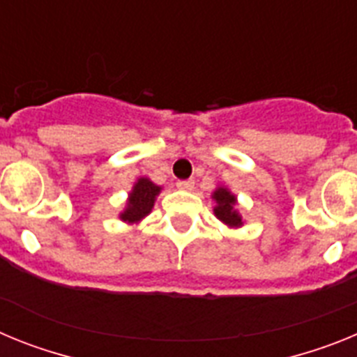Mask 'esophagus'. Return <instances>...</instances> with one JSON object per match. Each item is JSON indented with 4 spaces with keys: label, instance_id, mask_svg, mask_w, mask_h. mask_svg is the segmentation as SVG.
<instances>
[{
    "label": "esophagus",
    "instance_id": "1",
    "mask_svg": "<svg viewBox=\"0 0 357 357\" xmlns=\"http://www.w3.org/2000/svg\"><path fill=\"white\" fill-rule=\"evenodd\" d=\"M193 185H195L193 181H178V182H176V188L182 189V191H191V189H193Z\"/></svg>",
    "mask_w": 357,
    "mask_h": 357
}]
</instances>
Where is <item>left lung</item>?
Returning a JSON list of instances; mask_svg holds the SVG:
<instances>
[{
	"label": "left lung",
	"instance_id": "8db88e82",
	"mask_svg": "<svg viewBox=\"0 0 357 357\" xmlns=\"http://www.w3.org/2000/svg\"><path fill=\"white\" fill-rule=\"evenodd\" d=\"M213 198L216 200V207H214V214L218 220H222L225 225L229 227H241V216L236 211V197L230 193L227 188H218L213 193Z\"/></svg>",
	"mask_w": 357,
	"mask_h": 357
}]
</instances>
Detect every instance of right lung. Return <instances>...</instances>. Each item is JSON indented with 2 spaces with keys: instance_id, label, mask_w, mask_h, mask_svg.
<instances>
[{
  "instance_id": "right-lung-1",
  "label": "right lung",
  "mask_w": 357,
  "mask_h": 357,
  "mask_svg": "<svg viewBox=\"0 0 357 357\" xmlns=\"http://www.w3.org/2000/svg\"><path fill=\"white\" fill-rule=\"evenodd\" d=\"M159 193L160 188L153 184L150 178H146V176L137 178V182L132 188L130 195H128L127 207L119 214V218L127 223L141 222L144 216L150 214L151 207L155 204V198Z\"/></svg>"
}]
</instances>
